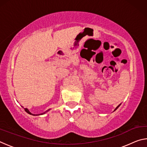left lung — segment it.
Instances as JSON below:
<instances>
[{"mask_svg":"<svg viewBox=\"0 0 147 147\" xmlns=\"http://www.w3.org/2000/svg\"><path fill=\"white\" fill-rule=\"evenodd\" d=\"M121 104H119V105H118V106H117V107H116V108H115V109H114V111H115V110H116V109H117V108H119V106H121Z\"/></svg>","mask_w":147,"mask_h":147,"instance_id":"1","label":"left lung"}]
</instances>
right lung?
<instances>
[{"instance_id": "right-lung-1", "label": "right lung", "mask_w": 147, "mask_h": 147, "mask_svg": "<svg viewBox=\"0 0 147 147\" xmlns=\"http://www.w3.org/2000/svg\"><path fill=\"white\" fill-rule=\"evenodd\" d=\"M22 107H23V108H24V111H25L26 112H27V113H28V114H30V115H43V114H45L47 112H48L49 111L51 110V109H47V111H45V112H43V113H40V114H38H38H36V115H35V114H32V113L30 112V111L28 110V108H24L23 106H22Z\"/></svg>"}]
</instances>
